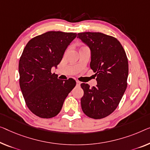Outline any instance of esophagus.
<instances>
[{"instance_id": "34e87169", "label": "esophagus", "mask_w": 150, "mask_h": 150, "mask_svg": "<svg viewBox=\"0 0 150 150\" xmlns=\"http://www.w3.org/2000/svg\"><path fill=\"white\" fill-rule=\"evenodd\" d=\"M76 83H77V86H79L80 84H81V82L79 81H76Z\"/></svg>"}]
</instances>
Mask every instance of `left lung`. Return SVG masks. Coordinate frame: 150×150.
Returning <instances> with one entry per match:
<instances>
[{
	"instance_id": "1",
	"label": "left lung",
	"mask_w": 150,
	"mask_h": 150,
	"mask_svg": "<svg viewBox=\"0 0 150 150\" xmlns=\"http://www.w3.org/2000/svg\"><path fill=\"white\" fill-rule=\"evenodd\" d=\"M77 38L90 49V68L97 76L96 86L81 84L84 91L81 108L89 118L100 119L115 111L126 90L128 60L123 47L112 36L83 32L78 33Z\"/></svg>"
}]
</instances>
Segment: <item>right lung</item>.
Listing matches in <instances>:
<instances>
[{
  "label": "right lung",
  "instance_id": "add662e5",
  "mask_svg": "<svg viewBox=\"0 0 150 150\" xmlns=\"http://www.w3.org/2000/svg\"><path fill=\"white\" fill-rule=\"evenodd\" d=\"M77 33L48 32L30 40L19 62V85L27 106L38 117L50 118L61 111L75 88L74 79L60 80L51 69L57 67Z\"/></svg>",
  "mask_w": 150,
  "mask_h": 150
}]
</instances>
